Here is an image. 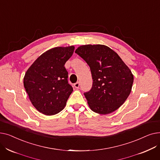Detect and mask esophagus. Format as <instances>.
I'll return each mask as SVG.
<instances>
[{
	"label": "esophagus",
	"instance_id": "34e87169",
	"mask_svg": "<svg viewBox=\"0 0 160 160\" xmlns=\"http://www.w3.org/2000/svg\"><path fill=\"white\" fill-rule=\"evenodd\" d=\"M74 86L75 88H77V89L79 88V87H80V83L78 82H77V83H75L74 84Z\"/></svg>",
	"mask_w": 160,
	"mask_h": 160
}]
</instances>
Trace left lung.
Segmentation results:
<instances>
[{
	"label": "left lung",
	"instance_id": "left-lung-1",
	"mask_svg": "<svg viewBox=\"0 0 160 160\" xmlns=\"http://www.w3.org/2000/svg\"><path fill=\"white\" fill-rule=\"evenodd\" d=\"M75 52L90 67L93 85L84 95L91 110L102 115L117 110L131 92L133 76L130 69L106 45H82Z\"/></svg>",
	"mask_w": 160,
	"mask_h": 160
}]
</instances>
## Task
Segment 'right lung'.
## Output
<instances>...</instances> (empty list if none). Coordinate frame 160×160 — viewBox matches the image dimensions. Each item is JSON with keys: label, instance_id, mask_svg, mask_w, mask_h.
Here are the masks:
<instances>
[{"label": "right lung", "instance_id": "add662e5", "mask_svg": "<svg viewBox=\"0 0 160 160\" xmlns=\"http://www.w3.org/2000/svg\"><path fill=\"white\" fill-rule=\"evenodd\" d=\"M74 50V46L50 49L38 57L25 73V90L33 106L44 115L60 112L73 91L68 83L65 63Z\"/></svg>", "mask_w": 160, "mask_h": 160}]
</instances>
